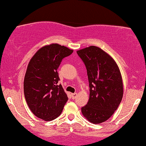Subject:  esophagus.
Instances as JSON below:
<instances>
[{
    "label": "esophagus",
    "instance_id": "1",
    "mask_svg": "<svg viewBox=\"0 0 146 146\" xmlns=\"http://www.w3.org/2000/svg\"><path fill=\"white\" fill-rule=\"evenodd\" d=\"M77 96H78V93H73V94H71V97L73 99H75L77 97Z\"/></svg>",
    "mask_w": 146,
    "mask_h": 146
}]
</instances>
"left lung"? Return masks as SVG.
<instances>
[{
  "mask_svg": "<svg viewBox=\"0 0 146 146\" xmlns=\"http://www.w3.org/2000/svg\"><path fill=\"white\" fill-rule=\"evenodd\" d=\"M77 53L86 67L90 87L88 102L82 108V113L91 123H103L114 113L123 96L120 68L113 58L99 47L91 45Z\"/></svg>",
  "mask_w": 146,
  "mask_h": 146,
  "instance_id": "left-lung-1",
  "label": "left lung"
}]
</instances>
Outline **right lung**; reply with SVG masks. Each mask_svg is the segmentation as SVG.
Wrapping results in <instances>:
<instances>
[{"label": "right lung", "mask_w": 146, "mask_h": 146, "mask_svg": "<svg viewBox=\"0 0 146 146\" xmlns=\"http://www.w3.org/2000/svg\"><path fill=\"white\" fill-rule=\"evenodd\" d=\"M73 50L58 43L41 47L28 64L24 80V96L35 115L45 121L56 119L62 113L68 96L58 85L57 69L64 58Z\"/></svg>", "instance_id": "obj_1"}]
</instances>
